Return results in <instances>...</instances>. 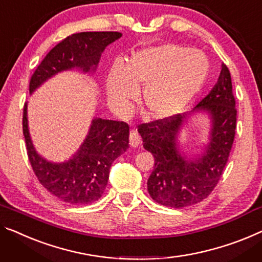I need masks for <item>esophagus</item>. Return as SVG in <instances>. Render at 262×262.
<instances>
[{
  "label": "esophagus",
  "mask_w": 262,
  "mask_h": 262,
  "mask_svg": "<svg viewBox=\"0 0 262 262\" xmlns=\"http://www.w3.org/2000/svg\"><path fill=\"white\" fill-rule=\"evenodd\" d=\"M140 142H141V138H140L139 133L136 132V130H134V129H132L130 130V134H129V143H130V146L136 148L140 144Z\"/></svg>",
  "instance_id": "obj_1"
}]
</instances>
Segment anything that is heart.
Returning <instances> with one entry per match:
<instances>
[{
  "instance_id": "b5f03b06",
  "label": "heart",
  "mask_w": 262,
  "mask_h": 262,
  "mask_svg": "<svg viewBox=\"0 0 262 262\" xmlns=\"http://www.w3.org/2000/svg\"><path fill=\"white\" fill-rule=\"evenodd\" d=\"M209 61L202 52L177 45L142 49L133 54L122 68L107 77V96L119 114L129 112L135 89L142 85L140 102L150 118L168 119L183 112L201 91L209 74Z\"/></svg>"
}]
</instances>
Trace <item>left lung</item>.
Masks as SVG:
<instances>
[{
	"label": "left lung",
	"mask_w": 262,
	"mask_h": 262,
	"mask_svg": "<svg viewBox=\"0 0 262 262\" xmlns=\"http://www.w3.org/2000/svg\"><path fill=\"white\" fill-rule=\"evenodd\" d=\"M195 109L210 113L213 129L206 153L193 162L183 159L175 147L178 130L186 115L154 120L138 127L144 149L154 156L148 192L160 205L182 208L198 204L213 192L220 180L236 129L235 97L227 66L222 64L215 87Z\"/></svg>",
	"instance_id": "obj_1"
}]
</instances>
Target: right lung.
Wrapping results in <instances>:
<instances>
[{
	"label": "right lung",
	"mask_w": 262,
	"mask_h": 262,
	"mask_svg": "<svg viewBox=\"0 0 262 262\" xmlns=\"http://www.w3.org/2000/svg\"><path fill=\"white\" fill-rule=\"evenodd\" d=\"M121 37L118 31H83L73 34L54 47L37 66L29 82V92L54 74L77 67L95 69L106 47ZM23 135L27 154L37 180L49 193L72 205H87L99 200L106 189L109 169L115 159L128 149L129 126L123 121L95 119L80 150L64 163H50L35 151L23 107Z\"/></svg>",
	"instance_id": "obj_1"
}]
</instances>
